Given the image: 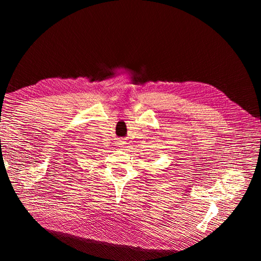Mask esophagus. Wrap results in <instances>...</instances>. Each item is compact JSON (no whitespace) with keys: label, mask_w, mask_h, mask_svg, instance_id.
I'll use <instances>...</instances> for the list:
<instances>
[{"label":"esophagus","mask_w":261,"mask_h":261,"mask_svg":"<svg viewBox=\"0 0 261 261\" xmlns=\"http://www.w3.org/2000/svg\"><path fill=\"white\" fill-rule=\"evenodd\" d=\"M124 145H125V141L123 139H118L116 141V146L117 147H124Z\"/></svg>","instance_id":"1"}]
</instances>
